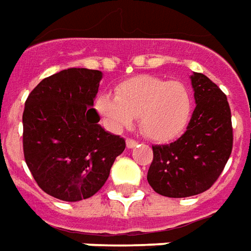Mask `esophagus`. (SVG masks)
Masks as SVG:
<instances>
[{"instance_id":"34e87169","label":"esophagus","mask_w":251,"mask_h":251,"mask_svg":"<svg viewBox=\"0 0 251 251\" xmlns=\"http://www.w3.org/2000/svg\"><path fill=\"white\" fill-rule=\"evenodd\" d=\"M137 144H138V141L133 140V138H127V140H126V147H127V148H134Z\"/></svg>"}]
</instances>
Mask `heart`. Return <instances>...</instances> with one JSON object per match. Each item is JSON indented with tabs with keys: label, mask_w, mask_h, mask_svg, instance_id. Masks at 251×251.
<instances>
[{
	"label": "heart",
	"mask_w": 251,
	"mask_h": 251,
	"mask_svg": "<svg viewBox=\"0 0 251 251\" xmlns=\"http://www.w3.org/2000/svg\"><path fill=\"white\" fill-rule=\"evenodd\" d=\"M96 110L115 131L130 126L134 117H138L144 134L164 143L186 129L193 113V96L179 81L140 76L121 83L115 96L99 95Z\"/></svg>",
	"instance_id": "1"
}]
</instances>
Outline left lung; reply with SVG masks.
I'll return each mask as SVG.
<instances>
[{"label": "left lung", "instance_id": "obj_1", "mask_svg": "<svg viewBox=\"0 0 251 251\" xmlns=\"http://www.w3.org/2000/svg\"><path fill=\"white\" fill-rule=\"evenodd\" d=\"M196 108L176 141L152 145L147 179L156 193L182 199L204 193L220 176L232 151V124L227 96L202 73H193Z\"/></svg>", "mask_w": 251, "mask_h": 251}]
</instances>
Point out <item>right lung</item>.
<instances>
[{
	"instance_id": "right-lung-1",
	"label": "right lung",
	"mask_w": 251,
	"mask_h": 251,
	"mask_svg": "<svg viewBox=\"0 0 251 251\" xmlns=\"http://www.w3.org/2000/svg\"><path fill=\"white\" fill-rule=\"evenodd\" d=\"M100 80V71L65 69L43 78L25 100L24 159L40 189L62 201L99 192L126 147L98 124L92 106Z\"/></svg>"
}]
</instances>
